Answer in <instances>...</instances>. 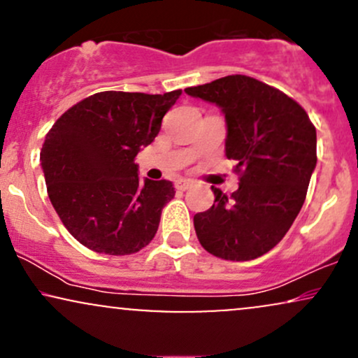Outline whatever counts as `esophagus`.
I'll return each mask as SVG.
<instances>
[{
  "label": "esophagus",
  "mask_w": 358,
  "mask_h": 358,
  "mask_svg": "<svg viewBox=\"0 0 358 358\" xmlns=\"http://www.w3.org/2000/svg\"><path fill=\"white\" fill-rule=\"evenodd\" d=\"M192 185H193L192 180H185V178H180V180H176V182H175L176 190H180V192L188 190V188H190Z\"/></svg>",
  "instance_id": "34e87169"
}]
</instances>
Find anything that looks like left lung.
Returning <instances> with one entry per match:
<instances>
[{
	"instance_id": "1",
	"label": "left lung",
	"mask_w": 358,
	"mask_h": 358,
	"mask_svg": "<svg viewBox=\"0 0 358 358\" xmlns=\"http://www.w3.org/2000/svg\"><path fill=\"white\" fill-rule=\"evenodd\" d=\"M217 104L227 122L225 155L236 159L239 188H213V205L193 217L207 252L250 261L278 244L305 203L316 166V129L306 110L279 89L248 76H227L185 89Z\"/></svg>"
}]
</instances>
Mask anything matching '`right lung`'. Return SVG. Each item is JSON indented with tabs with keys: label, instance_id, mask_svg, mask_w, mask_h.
Masks as SVG:
<instances>
[{
	"label": "right lung",
	"instance_id": "right-lung-1",
	"mask_svg": "<svg viewBox=\"0 0 358 358\" xmlns=\"http://www.w3.org/2000/svg\"><path fill=\"white\" fill-rule=\"evenodd\" d=\"M182 96L106 90L57 119L40 153L48 199L69 232L94 252L126 256L153 241L168 180H139L134 158L155 141Z\"/></svg>",
	"mask_w": 358,
	"mask_h": 358
}]
</instances>
